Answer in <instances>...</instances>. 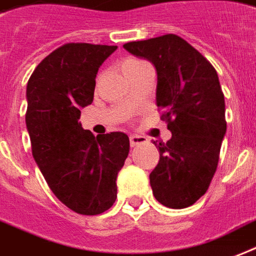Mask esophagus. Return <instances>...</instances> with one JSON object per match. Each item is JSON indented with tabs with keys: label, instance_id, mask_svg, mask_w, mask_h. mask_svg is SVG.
<instances>
[{
	"label": "esophagus",
	"instance_id": "obj_1",
	"mask_svg": "<svg viewBox=\"0 0 256 256\" xmlns=\"http://www.w3.org/2000/svg\"><path fill=\"white\" fill-rule=\"evenodd\" d=\"M148 141L145 136H130V145H132V148H136V146L141 145V144H145V142Z\"/></svg>",
	"mask_w": 256,
	"mask_h": 256
}]
</instances>
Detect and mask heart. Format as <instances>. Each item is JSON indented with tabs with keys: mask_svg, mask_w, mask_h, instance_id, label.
I'll use <instances>...</instances> for the list:
<instances>
[{
	"mask_svg": "<svg viewBox=\"0 0 256 256\" xmlns=\"http://www.w3.org/2000/svg\"><path fill=\"white\" fill-rule=\"evenodd\" d=\"M136 63H140V60H134V58H132V60H128V62H124V66H122V68L128 67V66H132V64H136Z\"/></svg>",
	"mask_w": 256,
	"mask_h": 256,
	"instance_id": "1",
	"label": "heart"
}]
</instances>
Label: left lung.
Listing matches in <instances>:
<instances>
[{
  "label": "left lung",
  "instance_id": "1",
  "mask_svg": "<svg viewBox=\"0 0 256 256\" xmlns=\"http://www.w3.org/2000/svg\"><path fill=\"white\" fill-rule=\"evenodd\" d=\"M130 54L157 70V106L172 138L153 142L158 165L150 173L154 198L181 210L192 206L210 186L227 130L226 103L212 64L177 34L126 42Z\"/></svg>",
  "mask_w": 256,
  "mask_h": 256
}]
</instances>
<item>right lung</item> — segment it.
<instances>
[{
    "instance_id": "1",
    "label": "right lung",
    "mask_w": 256,
    "mask_h": 256,
    "mask_svg": "<svg viewBox=\"0 0 256 256\" xmlns=\"http://www.w3.org/2000/svg\"><path fill=\"white\" fill-rule=\"evenodd\" d=\"M116 46L68 42L38 64L26 86L25 122L33 158L56 198L76 214H103L116 198V177L128 158L124 132L94 136L82 128L95 78Z\"/></svg>"
}]
</instances>
